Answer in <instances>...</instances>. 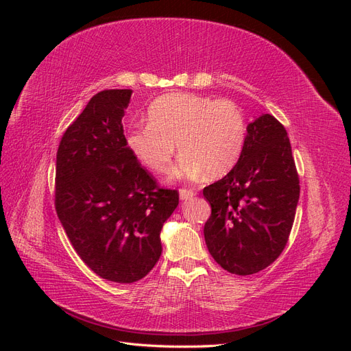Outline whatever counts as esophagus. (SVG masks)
Listing matches in <instances>:
<instances>
[{
  "instance_id": "esophagus-1",
  "label": "esophagus",
  "mask_w": 351,
  "mask_h": 351,
  "mask_svg": "<svg viewBox=\"0 0 351 351\" xmlns=\"http://www.w3.org/2000/svg\"><path fill=\"white\" fill-rule=\"evenodd\" d=\"M196 196V192L193 189H180V199L186 200V199H192Z\"/></svg>"
}]
</instances>
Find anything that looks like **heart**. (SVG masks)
I'll return each mask as SVG.
<instances>
[{
  "instance_id": "obj_1",
  "label": "heart",
  "mask_w": 351,
  "mask_h": 351,
  "mask_svg": "<svg viewBox=\"0 0 351 351\" xmlns=\"http://www.w3.org/2000/svg\"><path fill=\"white\" fill-rule=\"evenodd\" d=\"M247 124L234 101L196 93H169L152 102L147 124L129 132L127 145L147 168L165 173L182 151L174 177L206 173L219 177L234 168L246 145Z\"/></svg>"
}]
</instances>
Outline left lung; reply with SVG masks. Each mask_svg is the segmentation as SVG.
Wrapping results in <instances>:
<instances>
[{
    "instance_id": "1",
    "label": "left lung",
    "mask_w": 351,
    "mask_h": 351,
    "mask_svg": "<svg viewBox=\"0 0 351 351\" xmlns=\"http://www.w3.org/2000/svg\"><path fill=\"white\" fill-rule=\"evenodd\" d=\"M210 217L204 234L221 268L256 274L277 259L289 241L300 180L284 125L263 114L247 125L236 167L204 189Z\"/></svg>"
}]
</instances>
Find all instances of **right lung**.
<instances>
[{
	"instance_id": "add662e5",
	"label": "right lung",
	"mask_w": 351,
	"mask_h": 351,
	"mask_svg": "<svg viewBox=\"0 0 351 351\" xmlns=\"http://www.w3.org/2000/svg\"><path fill=\"white\" fill-rule=\"evenodd\" d=\"M130 89L95 95L61 137L56 210L80 259L101 278L130 284L162 253L159 232L178 205L127 146Z\"/></svg>"
}]
</instances>
